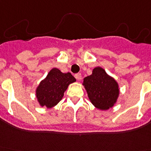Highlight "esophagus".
<instances>
[{"label": "esophagus", "instance_id": "34e87169", "mask_svg": "<svg viewBox=\"0 0 151 151\" xmlns=\"http://www.w3.org/2000/svg\"><path fill=\"white\" fill-rule=\"evenodd\" d=\"M74 77H75V78L77 80V81H81L82 76H81V74L78 73V74H76L75 75H74Z\"/></svg>", "mask_w": 151, "mask_h": 151}]
</instances>
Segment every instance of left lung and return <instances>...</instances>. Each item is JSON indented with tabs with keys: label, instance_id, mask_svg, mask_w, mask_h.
I'll list each match as a JSON object with an SVG mask.
<instances>
[{
	"label": "left lung",
	"instance_id": "obj_1",
	"mask_svg": "<svg viewBox=\"0 0 151 151\" xmlns=\"http://www.w3.org/2000/svg\"><path fill=\"white\" fill-rule=\"evenodd\" d=\"M83 86L89 99L99 110H109L117 103L119 96V83L101 67H96L92 74L83 78Z\"/></svg>",
	"mask_w": 151,
	"mask_h": 151
}]
</instances>
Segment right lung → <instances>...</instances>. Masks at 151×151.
<instances>
[{
  "mask_svg": "<svg viewBox=\"0 0 151 151\" xmlns=\"http://www.w3.org/2000/svg\"><path fill=\"white\" fill-rule=\"evenodd\" d=\"M75 81V78L69 72L62 73L58 68H52L36 89L39 106L47 109L55 106L63 98L68 86Z\"/></svg>",
  "mask_w": 151,
  "mask_h": 151,
  "instance_id": "obj_1",
  "label": "right lung"
}]
</instances>
